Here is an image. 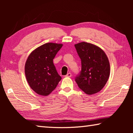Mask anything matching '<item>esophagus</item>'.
<instances>
[{
	"label": "esophagus",
	"instance_id": "34e87169",
	"mask_svg": "<svg viewBox=\"0 0 133 133\" xmlns=\"http://www.w3.org/2000/svg\"><path fill=\"white\" fill-rule=\"evenodd\" d=\"M66 77H71V73H69L67 74V75H66Z\"/></svg>",
	"mask_w": 133,
	"mask_h": 133
}]
</instances>
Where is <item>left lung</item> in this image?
<instances>
[{"instance_id":"left-lung-1","label":"left lung","mask_w":133,"mask_h":133,"mask_svg":"<svg viewBox=\"0 0 133 133\" xmlns=\"http://www.w3.org/2000/svg\"><path fill=\"white\" fill-rule=\"evenodd\" d=\"M82 61V71L75 81L79 88L89 95L98 93L106 84L110 74L107 55L99 47L87 42L75 44Z\"/></svg>"}]
</instances>
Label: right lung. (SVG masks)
<instances>
[{"instance_id": "right-lung-1", "label": "right lung", "mask_w": 133, "mask_h": 133, "mask_svg": "<svg viewBox=\"0 0 133 133\" xmlns=\"http://www.w3.org/2000/svg\"><path fill=\"white\" fill-rule=\"evenodd\" d=\"M62 46L63 44L45 43L31 51L27 58L24 66L27 82L39 95H49L62 79L53 60Z\"/></svg>"}]
</instances>
